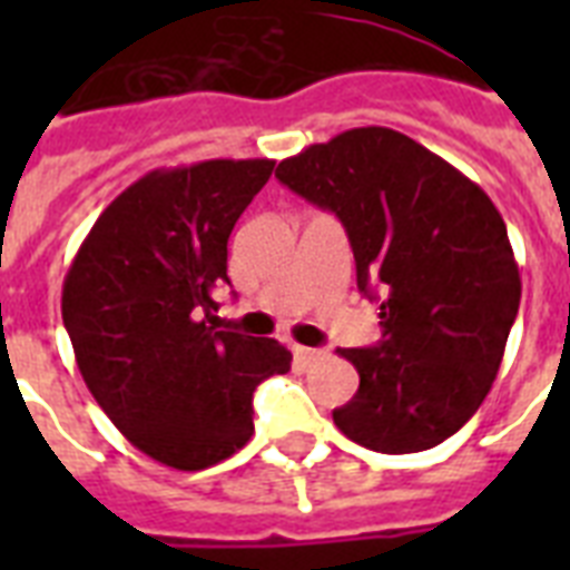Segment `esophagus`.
<instances>
[{"label": "esophagus", "instance_id": "esophagus-1", "mask_svg": "<svg viewBox=\"0 0 570 570\" xmlns=\"http://www.w3.org/2000/svg\"><path fill=\"white\" fill-rule=\"evenodd\" d=\"M293 352H295V357L302 361V364H313V361L325 357V352H322V348H311V346H295Z\"/></svg>", "mask_w": 570, "mask_h": 570}]
</instances>
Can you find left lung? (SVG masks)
I'll return each instance as SVG.
<instances>
[{
    "label": "left lung",
    "mask_w": 570,
    "mask_h": 570,
    "mask_svg": "<svg viewBox=\"0 0 570 570\" xmlns=\"http://www.w3.org/2000/svg\"><path fill=\"white\" fill-rule=\"evenodd\" d=\"M337 215L381 340L343 348L361 387L334 423L366 450L405 455L455 434L485 402L521 304L503 215L459 168L387 127H357L277 165Z\"/></svg>",
    "instance_id": "8db88e82"
}]
</instances>
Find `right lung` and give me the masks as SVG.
I'll return each instance as SVG.
<instances>
[{"instance_id":"right-lung-1","label":"right lung","mask_w":570,"mask_h":570,"mask_svg":"<svg viewBox=\"0 0 570 570\" xmlns=\"http://www.w3.org/2000/svg\"><path fill=\"white\" fill-rule=\"evenodd\" d=\"M272 159L156 168L120 191L67 268L61 320L97 405L174 470L230 459L254 434V390L289 373L277 340L215 331L227 239Z\"/></svg>"}]
</instances>
